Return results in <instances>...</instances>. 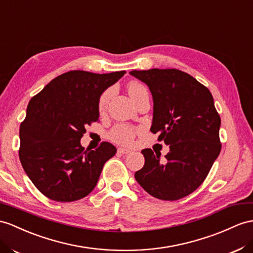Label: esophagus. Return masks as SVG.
<instances>
[{"label":"esophagus","instance_id":"34e87169","mask_svg":"<svg viewBox=\"0 0 253 253\" xmlns=\"http://www.w3.org/2000/svg\"><path fill=\"white\" fill-rule=\"evenodd\" d=\"M118 151L121 154H129V153H131L130 150H128V148H125V147H119Z\"/></svg>","mask_w":253,"mask_h":253}]
</instances>
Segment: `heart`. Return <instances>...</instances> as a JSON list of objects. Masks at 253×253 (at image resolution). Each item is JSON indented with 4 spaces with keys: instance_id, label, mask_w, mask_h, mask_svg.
<instances>
[{
    "instance_id": "1",
    "label": "heart",
    "mask_w": 253,
    "mask_h": 253,
    "mask_svg": "<svg viewBox=\"0 0 253 253\" xmlns=\"http://www.w3.org/2000/svg\"><path fill=\"white\" fill-rule=\"evenodd\" d=\"M127 92L130 96V98L132 99L133 102L137 101L140 97H142L147 93L146 87L137 81H131L128 83L127 85ZM113 95V89L112 88H108L103 92L100 97H99V102H98V108L99 111L103 112L107 109L109 101L111 99V97ZM137 130L131 126L128 125H118L115 126L111 132H110V138H111L116 143L120 144H130Z\"/></svg>"
}]
</instances>
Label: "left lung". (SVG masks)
Returning a JSON list of instances; mask_svg holds the SVG:
<instances>
[{
  "label": "left lung",
  "mask_w": 253,
  "mask_h": 253,
  "mask_svg": "<svg viewBox=\"0 0 253 253\" xmlns=\"http://www.w3.org/2000/svg\"><path fill=\"white\" fill-rule=\"evenodd\" d=\"M153 96L151 131L169 145L161 163L160 154L145 148V164L134 173L140 186L151 196L174 201L188 196L204 182L219 156L221 120L210 89L190 75L177 69L132 70Z\"/></svg>",
  "instance_id": "left-lung-1"
}]
</instances>
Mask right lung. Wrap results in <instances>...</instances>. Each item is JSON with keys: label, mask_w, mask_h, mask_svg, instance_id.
Wrapping results in <instances>:
<instances>
[{"label": "right lung", "mask_w": 253, "mask_h": 253, "mask_svg": "<svg viewBox=\"0 0 253 253\" xmlns=\"http://www.w3.org/2000/svg\"><path fill=\"white\" fill-rule=\"evenodd\" d=\"M126 74L71 70L50 81L29 102L21 123L19 158L32 183L47 198L73 202L90 193L116 147L102 142L85 151V127L99 119V97Z\"/></svg>", "instance_id": "add662e5"}]
</instances>
